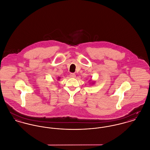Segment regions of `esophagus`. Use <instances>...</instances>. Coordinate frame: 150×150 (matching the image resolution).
Instances as JSON below:
<instances>
[{
  "instance_id": "esophagus-1",
  "label": "esophagus",
  "mask_w": 150,
  "mask_h": 150,
  "mask_svg": "<svg viewBox=\"0 0 150 150\" xmlns=\"http://www.w3.org/2000/svg\"><path fill=\"white\" fill-rule=\"evenodd\" d=\"M70 77H71V78H75V77H76V74H75L74 73H71V74H70Z\"/></svg>"
}]
</instances>
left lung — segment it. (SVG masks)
Here are the masks:
<instances>
[{
	"label": "left lung",
	"instance_id": "obj_1",
	"mask_svg": "<svg viewBox=\"0 0 150 150\" xmlns=\"http://www.w3.org/2000/svg\"><path fill=\"white\" fill-rule=\"evenodd\" d=\"M90 82H91L90 83H91V85H93V84L95 83V81H92V80H90Z\"/></svg>",
	"mask_w": 150,
	"mask_h": 150
}]
</instances>
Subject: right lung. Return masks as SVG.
I'll return each mask as SVG.
<instances>
[{
    "label": "right lung",
    "instance_id": "right-lung-1",
    "mask_svg": "<svg viewBox=\"0 0 150 150\" xmlns=\"http://www.w3.org/2000/svg\"><path fill=\"white\" fill-rule=\"evenodd\" d=\"M59 79H60V77H59L57 78V80H59Z\"/></svg>",
    "mask_w": 150,
    "mask_h": 150
}]
</instances>
